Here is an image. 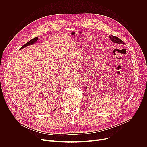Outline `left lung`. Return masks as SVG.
<instances>
[{
	"mask_svg": "<svg viewBox=\"0 0 147 147\" xmlns=\"http://www.w3.org/2000/svg\"><path fill=\"white\" fill-rule=\"evenodd\" d=\"M109 38L111 39V40L114 43H116V44H124L123 42L118 37L116 36H113V35H110Z\"/></svg>",
	"mask_w": 147,
	"mask_h": 147,
	"instance_id": "8db88e82",
	"label": "left lung"
}]
</instances>
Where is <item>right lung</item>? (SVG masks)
Returning a JSON list of instances; mask_svg holds the SVG:
<instances>
[{
    "label": "right lung",
    "instance_id": "obj_1",
    "mask_svg": "<svg viewBox=\"0 0 147 147\" xmlns=\"http://www.w3.org/2000/svg\"><path fill=\"white\" fill-rule=\"evenodd\" d=\"M37 40H38V36H37V37H35V38H33V39H32L31 40H30V41H28V42H27L26 44H24L22 48H20V49H23V48H24V47H27V46H28V45H32L33 44H34L35 42H36Z\"/></svg>",
    "mask_w": 147,
    "mask_h": 147
}]
</instances>
